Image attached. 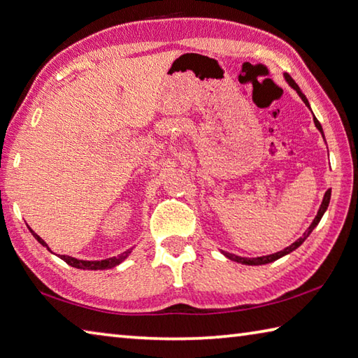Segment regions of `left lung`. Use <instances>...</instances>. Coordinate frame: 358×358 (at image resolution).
Segmentation results:
<instances>
[{
	"label": "left lung",
	"mask_w": 358,
	"mask_h": 358,
	"mask_svg": "<svg viewBox=\"0 0 358 358\" xmlns=\"http://www.w3.org/2000/svg\"><path fill=\"white\" fill-rule=\"evenodd\" d=\"M284 78H285V80L287 83L293 87V89L296 90V93H298V95L301 96V99L304 101L306 103V106L308 107L310 109V104H308V99L306 98V95L304 93L301 92V89H299V85L294 83V80L292 79V76H289V74H284ZM313 121H315V126H316V129H318L320 132H321V136L324 137V132H322V127H321V124H320V121L316 120V117L313 115ZM330 193H332V190H329L326 192V194H324V198H322V202H321V206H320V210H318V213H316V217H315V220H313V222L312 224H310V227L307 229V231L304 232V235H302L301 238H298L296 240L294 243H292V245L289 246H287L285 249H282V251H279V252H274V254H269V255H262V257H254V259H249V257H240V255H235V254H231V252H224L222 251V254L226 255L227 259H231V260H234V262H237V263H243V265H266V263H271V262H274V260H278V259H280V257H284V255H287V254H289V252H293L294 249H298L302 243H304L306 240H307V237L310 234H312V231L313 229L318 226V222L321 221V218H322V215H324V212L327 210V207H329V202H330Z\"/></svg>",
	"instance_id": "obj_1"
}]
</instances>
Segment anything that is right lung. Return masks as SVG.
I'll list each match as a JSON object with an SVG mask.
<instances>
[{"label":"right lung","instance_id":"obj_1","mask_svg":"<svg viewBox=\"0 0 358 358\" xmlns=\"http://www.w3.org/2000/svg\"><path fill=\"white\" fill-rule=\"evenodd\" d=\"M31 234L36 237V240L40 243V245L45 246L48 251H51V249L48 248V245L38 237V235L32 231V229H29ZM132 249H127L126 252L120 254L118 257H110V259H104V260H79V259H74V257H70V255H59L60 259H62L65 263H69L70 266L73 268H78V269H110V268H115L117 265H120L121 262L126 260L127 257H129V254L132 252Z\"/></svg>","mask_w":358,"mask_h":358}]
</instances>
